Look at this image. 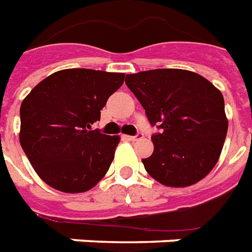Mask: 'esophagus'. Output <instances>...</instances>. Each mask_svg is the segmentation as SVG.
I'll return each mask as SVG.
<instances>
[{"instance_id": "obj_1", "label": "esophagus", "mask_w": 252, "mask_h": 252, "mask_svg": "<svg viewBox=\"0 0 252 252\" xmlns=\"http://www.w3.org/2000/svg\"><path fill=\"white\" fill-rule=\"evenodd\" d=\"M142 138H144V134L142 133L135 134V135H127L128 141H138V139H142Z\"/></svg>"}]
</instances>
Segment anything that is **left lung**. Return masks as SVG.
I'll return each instance as SVG.
<instances>
[{"instance_id": "1", "label": "left lung", "mask_w": 252, "mask_h": 252, "mask_svg": "<svg viewBox=\"0 0 252 252\" xmlns=\"http://www.w3.org/2000/svg\"><path fill=\"white\" fill-rule=\"evenodd\" d=\"M152 126L153 154L142 159L154 180L189 187L212 170L221 153L228 121L223 95L199 73L161 68L126 75Z\"/></svg>"}]
</instances>
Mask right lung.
I'll return each instance as SVG.
<instances>
[{"instance_id": "add662e5", "label": "right lung", "mask_w": 252, "mask_h": 252, "mask_svg": "<svg viewBox=\"0 0 252 252\" xmlns=\"http://www.w3.org/2000/svg\"><path fill=\"white\" fill-rule=\"evenodd\" d=\"M125 73L63 69L33 88L20 108V144L49 187L79 193L98 184L114 159L119 137L93 130Z\"/></svg>"}]
</instances>
